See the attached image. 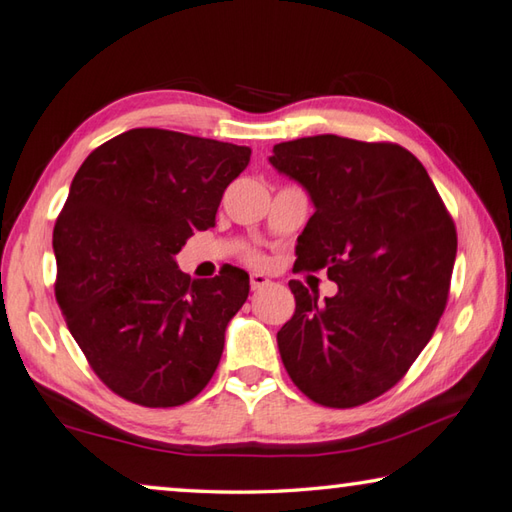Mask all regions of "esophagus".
I'll return each instance as SVG.
<instances>
[{
	"instance_id": "obj_1",
	"label": "esophagus",
	"mask_w": 512,
	"mask_h": 512,
	"mask_svg": "<svg viewBox=\"0 0 512 512\" xmlns=\"http://www.w3.org/2000/svg\"><path fill=\"white\" fill-rule=\"evenodd\" d=\"M268 284H270V279L266 275H259V273L250 275V288H253V290H262Z\"/></svg>"
}]
</instances>
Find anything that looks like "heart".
<instances>
[{"mask_svg": "<svg viewBox=\"0 0 512 512\" xmlns=\"http://www.w3.org/2000/svg\"><path fill=\"white\" fill-rule=\"evenodd\" d=\"M242 257H244V262H248V264H253V266H259V264H264V255L259 253L257 248H246L244 253H242Z\"/></svg>", "mask_w": 512, "mask_h": 512, "instance_id": "b5f03b06", "label": "heart"}]
</instances>
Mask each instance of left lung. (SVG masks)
Listing matches in <instances>:
<instances>
[{
	"label": "left lung",
	"mask_w": 512,
	"mask_h": 512,
	"mask_svg": "<svg viewBox=\"0 0 512 512\" xmlns=\"http://www.w3.org/2000/svg\"><path fill=\"white\" fill-rule=\"evenodd\" d=\"M315 204L297 270L339 286L322 304L299 279L295 315L277 333L286 373L315 404L355 408L384 395L430 342L442 317L457 230L422 162L393 142L315 135L270 157Z\"/></svg>",
	"instance_id": "1"
}]
</instances>
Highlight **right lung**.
Here are the masks:
<instances>
[{"instance_id": "add662e5", "label": "right lung", "mask_w": 512, "mask_h": 512, "mask_svg": "<svg viewBox=\"0 0 512 512\" xmlns=\"http://www.w3.org/2000/svg\"><path fill=\"white\" fill-rule=\"evenodd\" d=\"M248 162L246 146L133 128L79 166L53 230L55 297L90 368L128 402L182 406L217 370L248 275L190 279L175 255L215 226Z\"/></svg>"}]
</instances>
